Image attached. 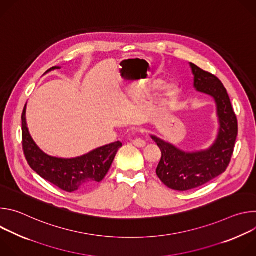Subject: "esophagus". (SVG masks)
Instances as JSON below:
<instances>
[{"mask_svg":"<svg viewBox=\"0 0 256 256\" xmlns=\"http://www.w3.org/2000/svg\"><path fill=\"white\" fill-rule=\"evenodd\" d=\"M132 144L136 146V147H138V148H144L146 146V142L142 138H136L132 140Z\"/></svg>","mask_w":256,"mask_h":256,"instance_id":"1","label":"esophagus"}]
</instances>
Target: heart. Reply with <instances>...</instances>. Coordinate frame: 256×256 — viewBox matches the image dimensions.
Returning a JSON list of instances; mask_svg holds the SVG:
<instances>
[{"mask_svg":"<svg viewBox=\"0 0 256 256\" xmlns=\"http://www.w3.org/2000/svg\"><path fill=\"white\" fill-rule=\"evenodd\" d=\"M172 89H173V86L171 85V86H168V87L166 88V91H168V92L170 91V92H171V91H172Z\"/></svg>","mask_w":256,"mask_h":256,"instance_id":"heart-1","label":"heart"}]
</instances>
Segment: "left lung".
Here are the masks:
<instances>
[{
  "label": "left lung",
  "mask_w": 256,
  "mask_h": 256,
  "mask_svg": "<svg viewBox=\"0 0 256 256\" xmlns=\"http://www.w3.org/2000/svg\"><path fill=\"white\" fill-rule=\"evenodd\" d=\"M194 88L210 95L216 104L218 132L208 150L184 152L173 144L151 136L161 150L162 157L156 169L163 184L174 190L186 192L206 184L226 171L231 161L238 134L236 114L226 88L214 75L190 62Z\"/></svg>",
  "instance_id": "left-lung-1"
}]
</instances>
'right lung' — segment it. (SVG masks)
Here are the masks:
<instances>
[{
  "label": "right lung",
  "mask_w": 256,
  "mask_h": 256,
  "mask_svg": "<svg viewBox=\"0 0 256 256\" xmlns=\"http://www.w3.org/2000/svg\"><path fill=\"white\" fill-rule=\"evenodd\" d=\"M60 68L52 66L46 72ZM22 146L25 158L36 173L60 190L72 192L84 190L100 182L110 168L122 144L116 142L72 159H62L44 154L32 140L26 124V105L22 114Z\"/></svg>",
  "instance_id": "right-lung-1"
}]
</instances>
